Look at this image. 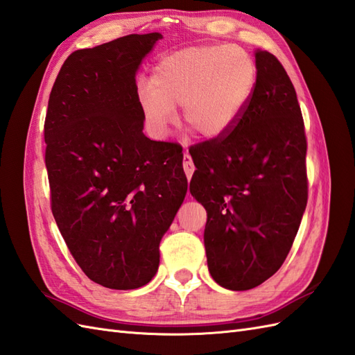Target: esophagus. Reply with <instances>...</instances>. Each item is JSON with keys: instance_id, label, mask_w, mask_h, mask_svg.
<instances>
[{"instance_id": "esophagus-1", "label": "esophagus", "mask_w": 355, "mask_h": 355, "mask_svg": "<svg viewBox=\"0 0 355 355\" xmlns=\"http://www.w3.org/2000/svg\"><path fill=\"white\" fill-rule=\"evenodd\" d=\"M184 170H185V175H187L188 180L191 179V178H193V173H194V170H196V167H194V164H193L191 155H189L188 152H185V153H184Z\"/></svg>"}]
</instances>
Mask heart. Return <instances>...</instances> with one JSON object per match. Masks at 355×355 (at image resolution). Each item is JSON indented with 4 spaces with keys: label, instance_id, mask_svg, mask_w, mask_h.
<instances>
[{
    "label": "heart",
    "instance_id": "1",
    "mask_svg": "<svg viewBox=\"0 0 355 355\" xmlns=\"http://www.w3.org/2000/svg\"><path fill=\"white\" fill-rule=\"evenodd\" d=\"M257 69L236 45H203L176 51L153 67L150 84L137 90L149 131L164 138L182 105L184 123L205 138H218L236 125L253 96Z\"/></svg>",
    "mask_w": 355,
    "mask_h": 355
}]
</instances>
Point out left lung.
Wrapping results in <instances>:
<instances>
[{"label":"left lung","instance_id":"obj_1","mask_svg":"<svg viewBox=\"0 0 355 355\" xmlns=\"http://www.w3.org/2000/svg\"><path fill=\"white\" fill-rule=\"evenodd\" d=\"M257 80L229 132L189 149V191L207 212V268L220 286L248 291L279 271L307 205V141L282 63L256 51Z\"/></svg>","mask_w":355,"mask_h":355}]
</instances>
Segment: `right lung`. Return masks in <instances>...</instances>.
<instances>
[{"label":"right lung","mask_w":355,"mask_h":355,"mask_svg":"<svg viewBox=\"0 0 355 355\" xmlns=\"http://www.w3.org/2000/svg\"><path fill=\"white\" fill-rule=\"evenodd\" d=\"M159 33L78 49L49 94L51 209L84 274L137 289L158 271L159 243L187 194L182 150L143 134L135 73Z\"/></svg>","instance_id":"right-lung-1"}]
</instances>
